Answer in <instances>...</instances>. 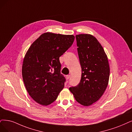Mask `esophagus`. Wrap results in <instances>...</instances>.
I'll return each mask as SVG.
<instances>
[{"label": "esophagus", "instance_id": "1", "mask_svg": "<svg viewBox=\"0 0 132 132\" xmlns=\"http://www.w3.org/2000/svg\"><path fill=\"white\" fill-rule=\"evenodd\" d=\"M66 78L67 79H69L70 78V75H67L66 77Z\"/></svg>", "mask_w": 132, "mask_h": 132}]
</instances>
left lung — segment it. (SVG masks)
I'll return each instance as SVG.
<instances>
[{"label":"left lung","instance_id":"obj_1","mask_svg":"<svg viewBox=\"0 0 132 132\" xmlns=\"http://www.w3.org/2000/svg\"><path fill=\"white\" fill-rule=\"evenodd\" d=\"M76 38L82 73L79 84L69 90L79 103L89 106L101 98L108 86V59L103 48L94 36L79 34Z\"/></svg>","mask_w":132,"mask_h":132}]
</instances>
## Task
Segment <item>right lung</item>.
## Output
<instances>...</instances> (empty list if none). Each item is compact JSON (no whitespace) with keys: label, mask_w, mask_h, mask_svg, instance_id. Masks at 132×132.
Returning <instances> with one entry per match:
<instances>
[{"label":"right lung","mask_w":132,"mask_h":132,"mask_svg":"<svg viewBox=\"0 0 132 132\" xmlns=\"http://www.w3.org/2000/svg\"><path fill=\"white\" fill-rule=\"evenodd\" d=\"M73 35L45 32L27 52L22 64V77L29 95L38 104L48 105L55 101L64 87L61 74V56L73 43Z\"/></svg>","instance_id":"right-lung-1"}]
</instances>
